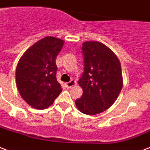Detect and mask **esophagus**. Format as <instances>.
<instances>
[{
  "instance_id": "1",
  "label": "esophagus",
  "mask_w": 150,
  "mask_h": 150,
  "mask_svg": "<svg viewBox=\"0 0 150 150\" xmlns=\"http://www.w3.org/2000/svg\"><path fill=\"white\" fill-rule=\"evenodd\" d=\"M76 84V81H74V80H72V81H70L69 82H67L66 84V87L68 88H72L74 85H75Z\"/></svg>"
}]
</instances>
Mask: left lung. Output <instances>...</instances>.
Segmentation results:
<instances>
[{"mask_svg":"<svg viewBox=\"0 0 150 150\" xmlns=\"http://www.w3.org/2000/svg\"><path fill=\"white\" fill-rule=\"evenodd\" d=\"M84 72L79 85L82 96L75 101L81 112L94 115L106 111L116 100L122 88L119 58L110 48L97 41L82 44Z\"/></svg>","mask_w":150,"mask_h":150,"instance_id":"left-lung-1","label":"left lung"}]
</instances>
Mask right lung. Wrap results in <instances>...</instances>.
<instances>
[{"label":"right lung","mask_w":150,"mask_h":150,"mask_svg":"<svg viewBox=\"0 0 150 150\" xmlns=\"http://www.w3.org/2000/svg\"><path fill=\"white\" fill-rule=\"evenodd\" d=\"M64 42L58 38L45 37L29 47L18 62L16 86L21 97L34 108H48L62 91L56 78L55 61Z\"/></svg>","instance_id":"obj_1"}]
</instances>
